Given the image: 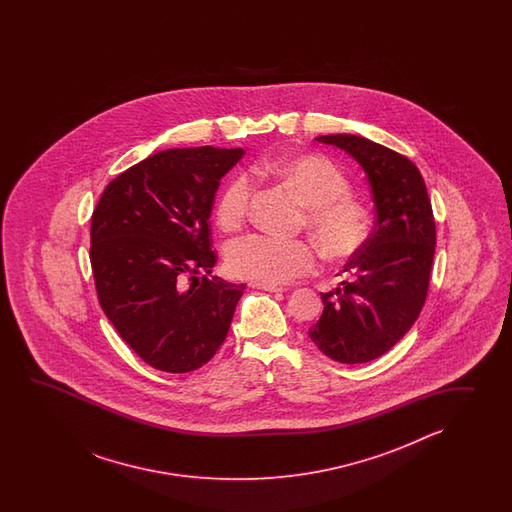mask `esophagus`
I'll return each instance as SVG.
<instances>
[{"mask_svg":"<svg viewBox=\"0 0 512 512\" xmlns=\"http://www.w3.org/2000/svg\"><path fill=\"white\" fill-rule=\"evenodd\" d=\"M252 289H261V291H269V293H283V291H287V289H283V287H278V285H271V283H258L251 282Z\"/></svg>","mask_w":512,"mask_h":512,"instance_id":"obj_1","label":"esophagus"}]
</instances>
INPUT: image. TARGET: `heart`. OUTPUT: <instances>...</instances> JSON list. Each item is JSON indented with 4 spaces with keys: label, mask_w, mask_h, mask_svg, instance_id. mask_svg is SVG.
<instances>
[{
    "label": "heart",
    "mask_w": 512,
    "mask_h": 512,
    "mask_svg": "<svg viewBox=\"0 0 512 512\" xmlns=\"http://www.w3.org/2000/svg\"><path fill=\"white\" fill-rule=\"evenodd\" d=\"M260 172L274 175L304 203L305 223L318 247L331 258H348L362 249L370 234V212L349 196L346 175L322 155H287L261 163ZM252 181L245 174L230 181L219 197L218 221L238 229L251 205ZM234 276L258 283L291 282L316 267V251L302 240L249 234L230 241L225 254Z\"/></svg>",
    "instance_id": "1"
}]
</instances>
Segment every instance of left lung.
<instances>
[{
  "instance_id": "left-lung-1",
  "label": "left lung",
  "mask_w": 512,
  "mask_h": 512,
  "mask_svg": "<svg viewBox=\"0 0 512 512\" xmlns=\"http://www.w3.org/2000/svg\"><path fill=\"white\" fill-rule=\"evenodd\" d=\"M316 141L360 164L377 219L370 238L344 265L351 280L322 293L324 313L309 338L329 359L370 362L408 333L425 304L435 252L432 203L419 168L401 153L349 133Z\"/></svg>"
}]
</instances>
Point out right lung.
I'll list each match as a JSON object with an SVG mask.
<instances>
[{
	"label": "right lung",
	"instance_id": "1",
	"mask_svg": "<svg viewBox=\"0 0 512 512\" xmlns=\"http://www.w3.org/2000/svg\"><path fill=\"white\" fill-rule=\"evenodd\" d=\"M243 153L212 146L155 153L115 177L93 212L98 302L155 370H197L229 333L245 283L202 272L216 265L208 219L219 181Z\"/></svg>",
	"mask_w": 512,
	"mask_h": 512
}]
</instances>
